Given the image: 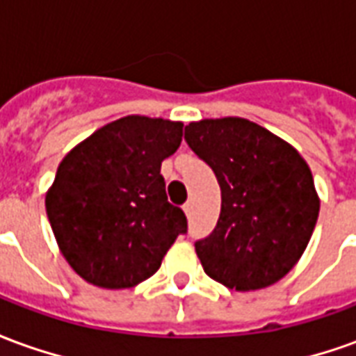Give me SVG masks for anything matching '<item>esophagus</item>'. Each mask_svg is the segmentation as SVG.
<instances>
[{"instance_id": "1", "label": "esophagus", "mask_w": 356, "mask_h": 356, "mask_svg": "<svg viewBox=\"0 0 356 356\" xmlns=\"http://www.w3.org/2000/svg\"><path fill=\"white\" fill-rule=\"evenodd\" d=\"M191 209H193V204H191V202H186L185 206H183V211H185L186 216H191Z\"/></svg>"}]
</instances>
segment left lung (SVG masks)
I'll return each mask as SVG.
<instances>
[{
	"label": "left lung",
	"mask_w": 356,
	"mask_h": 356,
	"mask_svg": "<svg viewBox=\"0 0 356 356\" xmlns=\"http://www.w3.org/2000/svg\"><path fill=\"white\" fill-rule=\"evenodd\" d=\"M185 140L221 186L216 229L194 244L206 275L236 291L278 282L305 252L321 209L303 156L246 118L191 122Z\"/></svg>",
	"instance_id": "left-lung-1"
}]
</instances>
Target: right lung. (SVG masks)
I'll return each mask as SVG.
<instances>
[{
  "instance_id": "add662e5",
  "label": "right lung",
  "mask_w": 356,
  "mask_h": 356,
  "mask_svg": "<svg viewBox=\"0 0 356 356\" xmlns=\"http://www.w3.org/2000/svg\"><path fill=\"white\" fill-rule=\"evenodd\" d=\"M183 139V122L125 116L68 152L45 194L58 250L93 286L133 288L154 275L179 234L160 168Z\"/></svg>"
}]
</instances>
